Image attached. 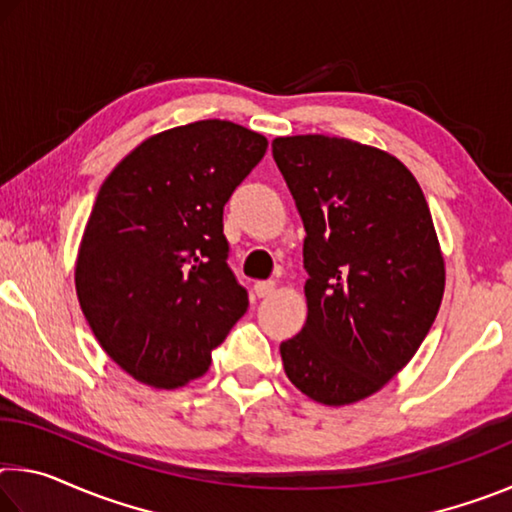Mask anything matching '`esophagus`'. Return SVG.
Masks as SVG:
<instances>
[{"mask_svg": "<svg viewBox=\"0 0 512 512\" xmlns=\"http://www.w3.org/2000/svg\"><path fill=\"white\" fill-rule=\"evenodd\" d=\"M253 291H255V296H257V298H268V296H271V293L275 291V282H271V280L255 282Z\"/></svg>", "mask_w": 512, "mask_h": 512, "instance_id": "esophagus-1", "label": "esophagus"}]
</instances>
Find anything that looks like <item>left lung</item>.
Returning a JSON list of instances; mask_svg holds the SVG:
<instances>
[{
    "label": "left lung",
    "mask_w": 512,
    "mask_h": 512,
    "mask_svg": "<svg viewBox=\"0 0 512 512\" xmlns=\"http://www.w3.org/2000/svg\"><path fill=\"white\" fill-rule=\"evenodd\" d=\"M273 158L305 223L307 320L280 345L314 402L366 400L429 334L445 259L422 189L395 155L345 137H275Z\"/></svg>",
    "instance_id": "8db88e82"
}]
</instances>
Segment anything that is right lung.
<instances>
[{"instance_id": "add662e5", "label": "right lung", "mask_w": 512, "mask_h": 512, "mask_svg": "<svg viewBox=\"0 0 512 512\" xmlns=\"http://www.w3.org/2000/svg\"><path fill=\"white\" fill-rule=\"evenodd\" d=\"M266 137L203 119L144 140L103 185L76 257V296L108 357L153 388H180L246 314L223 207Z\"/></svg>"}]
</instances>
